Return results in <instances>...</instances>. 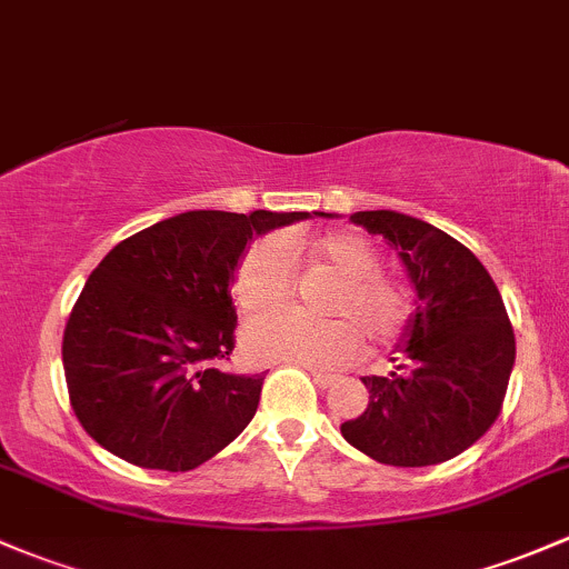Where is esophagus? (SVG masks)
Here are the masks:
<instances>
[{
    "label": "esophagus",
    "mask_w": 569,
    "mask_h": 569,
    "mask_svg": "<svg viewBox=\"0 0 569 569\" xmlns=\"http://www.w3.org/2000/svg\"><path fill=\"white\" fill-rule=\"evenodd\" d=\"M309 375H312V380L320 386V389H328V386H333V380H337V375H331V372L309 370Z\"/></svg>",
    "instance_id": "obj_1"
}]
</instances>
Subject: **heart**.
<instances>
[{
	"instance_id": "heart-1",
	"label": "heart",
	"mask_w": 569,
	"mask_h": 569,
	"mask_svg": "<svg viewBox=\"0 0 569 569\" xmlns=\"http://www.w3.org/2000/svg\"><path fill=\"white\" fill-rule=\"evenodd\" d=\"M292 260L337 277L323 303V315L331 320H309L292 312L257 318L243 333L251 359L339 367L359 353V332L372 348H389L402 337L411 320V292L400 279L378 271V251L348 230L323 232L312 241L262 238L249 246L232 279L238 307L246 315L284 307L296 290Z\"/></svg>"
}]
</instances>
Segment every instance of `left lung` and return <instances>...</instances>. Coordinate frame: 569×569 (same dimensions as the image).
I'll return each instance as SVG.
<instances>
[{"label": "left lung", "mask_w": 569, "mask_h": 569, "mask_svg": "<svg viewBox=\"0 0 569 569\" xmlns=\"http://www.w3.org/2000/svg\"><path fill=\"white\" fill-rule=\"evenodd\" d=\"M350 221L400 251L419 301L397 372L361 378L370 406L345 421V441L400 468L458 458L499 419L515 365L499 287L466 246L427 221L395 210H359Z\"/></svg>", "instance_id": "obj_1"}]
</instances>
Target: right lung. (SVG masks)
I'll return each mask as SVG.
<instances>
[{
  "label": "right lung",
  "instance_id": "obj_1",
  "mask_svg": "<svg viewBox=\"0 0 569 569\" xmlns=\"http://www.w3.org/2000/svg\"><path fill=\"white\" fill-rule=\"evenodd\" d=\"M309 213L189 210L126 238L98 262L62 333L70 408L139 468L191 471L236 441L266 375L227 372L230 282L254 236Z\"/></svg>",
  "mask_w": 569,
  "mask_h": 569
}]
</instances>
